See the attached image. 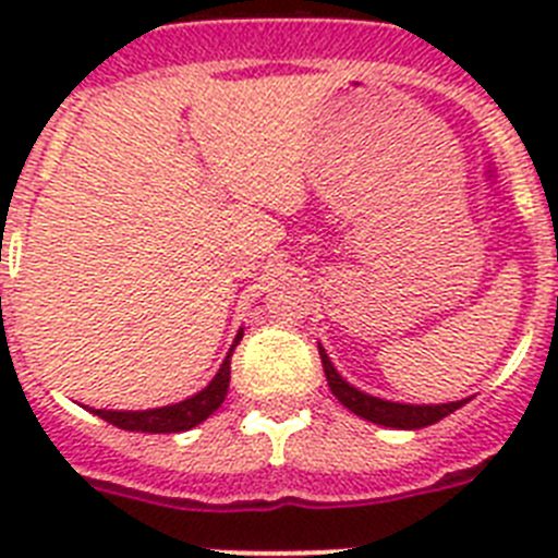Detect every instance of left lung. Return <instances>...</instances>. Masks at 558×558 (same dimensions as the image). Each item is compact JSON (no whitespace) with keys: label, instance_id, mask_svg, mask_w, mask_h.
I'll return each mask as SVG.
<instances>
[{"label":"left lung","instance_id":"1","mask_svg":"<svg viewBox=\"0 0 558 558\" xmlns=\"http://www.w3.org/2000/svg\"><path fill=\"white\" fill-rule=\"evenodd\" d=\"M318 354H322V366L324 374H327L329 391L340 399V405H347L349 411L357 413V416L368 418L374 425H386V427H402V430H418V427L436 425L438 418L450 416L452 411H458L461 405H466V399L461 402H450V405H399V402H386V399L368 397V393L357 391L354 386H349L347 379L335 372V366L329 363L327 352L318 347Z\"/></svg>","mask_w":558,"mask_h":558}]
</instances>
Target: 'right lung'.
Returning a JSON list of instances; mask_svg holds the SVG:
<instances>
[{"mask_svg": "<svg viewBox=\"0 0 558 558\" xmlns=\"http://www.w3.org/2000/svg\"><path fill=\"white\" fill-rule=\"evenodd\" d=\"M243 332L236 335L234 347L240 343ZM234 347H231L229 357L223 360L220 372L215 374L209 386L204 388L195 397L184 399L179 405H167L156 408V411H95L100 418H106L108 425L122 427V430H136V433H181L190 430V427L201 425L204 418H209L211 413L223 405L226 391H229V379H231V354H234Z\"/></svg>", "mask_w": 558, "mask_h": 558, "instance_id": "add662e5", "label": "right lung"}]
</instances>
